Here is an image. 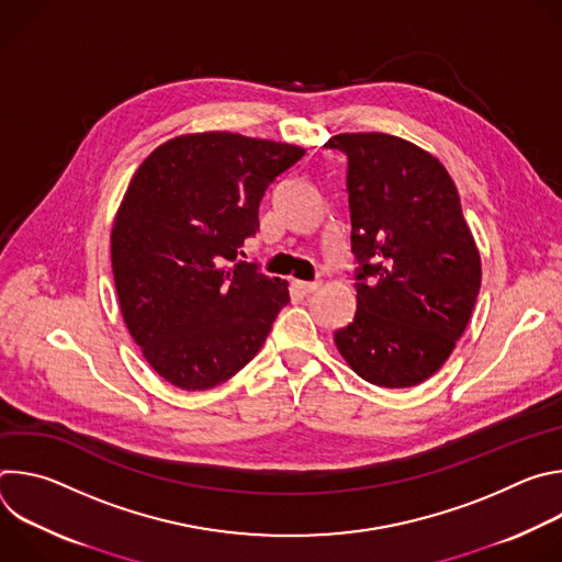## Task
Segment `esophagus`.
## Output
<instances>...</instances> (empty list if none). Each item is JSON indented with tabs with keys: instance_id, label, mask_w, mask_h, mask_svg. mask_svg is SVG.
Wrapping results in <instances>:
<instances>
[{
	"instance_id": "esophagus-1",
	"label": "esophagus",
	"mask_w": 562,
	"mask_h": 562,
	"mask_svg": "<svg viewBox=\"0 0 562 562\" xmlns=\"http://www.w3.org/2000/svg\"><path fill=\"white\" fill-rule=\"evenodd\" d=\"M297 286L302 289V293H313L319 286V282H297Z\"/></svg>"
}]
</instances>
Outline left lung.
<instances>
[{
	"label": "left lung",
	"mask_w": 562,
	"mask_h": 562,
	"mask_svg": "<svg viewBox=\"0 0 562 562\" xmlns=\"http://www.w3.org/2000/svg\"><path fill=\"white\" fill-rule=\"evenodd\" d=\"M356 315L334 334L371 384L405 389L451 356L480 291V256L434 155L384 133H342Z\"/></svg>",
	"instance_id": "1"
}]
</instances>
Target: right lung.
Wrapping results in <instances>:
<instances>
[{"instance_id": "obj_1", "label": "right lung", "mask_w": 562, "mask_h": 562, "mask_svg": "<svg viewBox=\"0 0 562 562\" xmlns=\"http://www.w3.org/2000/svg\"><path fill=\"white\" fill-rule=\"evenodd\" d=\"M302 155L215 131L162 144L133 176L111 235L115 289L133 340L171 384L198 391L235 375L289 304L286 284L239 249L260 231L267 189Z\"/></svg>"}]
</instances>
